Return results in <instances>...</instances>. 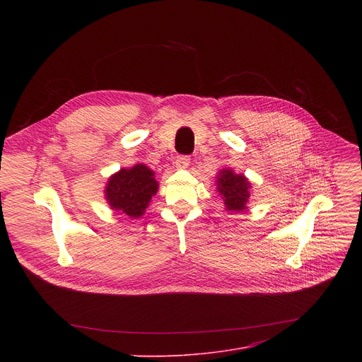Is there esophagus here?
<instances>
[{
  "label": "esophagus",
  "mask_w": 362,
  "mask_h": 362,
  "mask_svg": "<svg viewBox=\"0 0 362 362\" xmlns=\"http://www.w3.org/2000/svg\"><path fill=\"white\" fill-rule=\"evenodd\" d=\"M175 164H176L177 168H187V165L191 164V158H189L187 156H179V157L176 158Z\"/></svg>",
  "instance_id": "obj_1"
}]
</instances>
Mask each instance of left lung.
I'll return each instance as SVG.
<instances>
[{"instance_id":"left-lung-1","label":"left lung","mask_w":362,"mask_h":362,"mask_svg":"<svg viewBox=\"0 0 362 362\" xmlns=\"http://www.w3.org/2000/svg\"><path fill=\"white\" fill-rule=\"evenodd\" d=\"M217 189L224 199V205L229 211H242L250 198V182L242 175H235L232 170H223L218 180Z\"/></svg>"}]
</instances>
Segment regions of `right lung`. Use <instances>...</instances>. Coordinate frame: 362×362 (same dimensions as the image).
I'll list each match as a JSON object with an SVG mask.
<instances>
[{
	"label": "right lung",
	"instance_id": "right-lung-1",
	"mask_svg": "<svg viewBox=\"0 0 362 362\" xmlns=\"http://www.w3.org/2000/svg\"><path fill=\"white\" fill-rule=\"evenodd\" d=\"M157 187L154 171L144 164H136L132 168H122L110 177L105 197L112 210L129 217H139L146 210L152 195L157 194Z\"/></svg>",
	"mask_w": 362,
	"mask_h": 362
}]
</instances>
